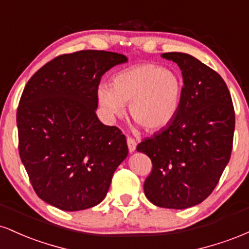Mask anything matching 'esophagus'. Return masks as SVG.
Instances as JSON below:
<instances>
[{"label":"esophagus","instance_id":"obj_1","mask_svg":"<svg viewBox=\"0 0 249 249\" xmlns=\"http://www.w3.org/2000/svg\"><path fill=\"white\" fill-rule=\"evenodd\" d=\"M127 146H128V151H130L131 153L134 152L136 151V146H137V142L134 141L133 138H131V137H127Z\"/></svg>","mask_w":249,"mask_h":249}]
</instances>
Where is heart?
<instances>
[{
    "instance_id": "1",
    "label": "heart",
    "mask_w": 249,
    "mask_h": 249,
    "mask_svg": "<svg viewBox=\"0 0 249 249\" xmlns=\"http://www.w3.org/2000/svg\"><path fill=\"white\" fill-rule=\"evenodd\" d=\"M184 82L176 70L145 63L121 71L112 84L102 83L98 101L110 116L128 113L148 132L158 131L173 121L182 101Z\"/></svg>"
}]
</instances>
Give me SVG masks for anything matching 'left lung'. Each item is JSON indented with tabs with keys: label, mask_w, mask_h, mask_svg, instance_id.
<instances>
[{
	"label": "left lung",
	"mask_w": 249,
	"mask_h": 249,
	"mask_svg": "<svg viewBox=\"0 0 249 249\" xmlns=\"http://www.w3.org/2000/svg\"><path fill=\"white\" fill-rule=\"evenodd\" d=\"M184 81L180 108L170 124L137 146L152 161L144 182L156 206L184 210L213 192L233 146L235 113L227 85L218 72L196 57L166 53Z\"/></svg>",
	"instance_id": "1"
}]
</instances>
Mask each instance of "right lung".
<instances>
[{
	"label": "right lung",
	"instance_id": "add662e5",
	"mask_svg": "<svg viewBox=\"0 0 249 249\" xmlns=\"http://www.w3.org/2000/svg\"><path fill=\"white\" fill-rule=\"evenodd\" d=\"M125 62L122 53L77 51L47 63L25 85L16 118L19 157L51 206L73 212L98 205L127 157L124 134L96 115L102 76Z\"/></svg>",
	"mask_w": 249,
	"mask_h": 249
}]
</instances>
